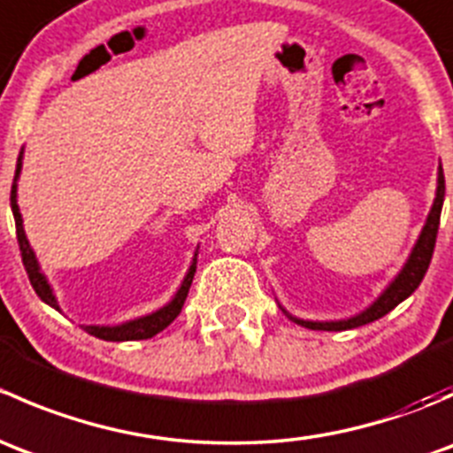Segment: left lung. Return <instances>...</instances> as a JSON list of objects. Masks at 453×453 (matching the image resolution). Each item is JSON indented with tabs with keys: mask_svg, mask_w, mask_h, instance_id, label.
Wrapping results in <instances>:
<instances>
[{
	"mask_svg": "<svg viewBox=\"0 0 453 453\" xmlns=\"http://www.w3.org/2000/svg\"><path fill=\"white\" fill-rule=\"evenodd\" d=\"M442 199H445V175H442V168H438V188H436V199H434L432 210H429L427 223H425L421 236H418L417 245H414L412 256L405 263L403 272L395 278L390 287L379 296L377 303L372 307L366 309L364 313L355 315L350 319H342V322H307V319H296L303 326L313 328V331H346V328H357L364 324L374 322V319L383 318L386 313H390L392 309L399 303H403L408 296L414 294L418 285H421L425 272L429 267V260H432L434 245H436V234H438V223H441V210H442Z\"/></svg>",
	"mask_w": 453,
	"mask_h": 453,
	"instance_id": "obj_1",
	"label": "left lung"
}]
</instances>
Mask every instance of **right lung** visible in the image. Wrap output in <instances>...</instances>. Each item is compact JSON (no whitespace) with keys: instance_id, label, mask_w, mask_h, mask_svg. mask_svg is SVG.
Here are the masks:
<instances>
[{"instance_id":"right-lung-1","label":"right lung","mask_w":453,"mask_h":453,"mask_svg":"<svg viewBox=\"0 0 453 453\" xmlns=\"http://www.w3.org/2000/svg\"><path fill=\"white\" fill-rule=\"evenodd\" d=\"M19 171H21V153H19V157H17V171H15V180H12V190H11V205H12V214H15L17 241H19L21 260H24V267H26V272H28L30 285H32V289L36 291V296H39L45 304L58 309L57 298H54V294H52V289H50L45 276L41 273L39 263H36V258H35V252L30 250L28 239H26V234H24V223H21V212H19V205H17V177H19ZM193 276H195V263L190 265L188 276L184 278V282H181L180 291H177V296L173 298V303L166 304L164 309H159V311L146 315V318L134 319V322L120 324V326H85V331L89 333V335L98 337V340H104V342L149 340V337L157 335L159 331H164V328H166L168 324H171L173 319L181 313V307H184V300H186V296H188Z\"/></svg>"}]
</instances>
